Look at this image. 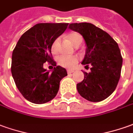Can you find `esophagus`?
Here are the masks:
<instances>
[{
    "mask_svg": "<svg viewBox=\"0 0 133 133\" xmlns=\"http://www.w3.org/2000/svg\"><path fill=\"white\" fill-rule=\"evenodd\" d=\"M74 72H75L74 70H69V69L67 70V73H68V74H71V73H73Z\"/></svg>",
    "mask_w": 133,
    "mask_h": 133,
    "instance_id": "1",
    "label": "esophagus"
}]
</instances>
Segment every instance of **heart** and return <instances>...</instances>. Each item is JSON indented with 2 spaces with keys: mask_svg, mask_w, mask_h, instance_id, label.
<instances>
[{
  "mask_svg": "<svg viewBox=\"0 0 133 133\" xmlns=\"http://www.w3.org/2000/svg\"><path fill=\"white\" fill-rule=\"evenodd\" d=\"M67 38L75 46L79 45L82 43V36L76 32H72L67 35ZM60 43L59 38L54 40L52 44V52L56 54L58 51V45ZM79 61V58L77 56H60L58 58V62L63 67L72 69L74 68Z\"/></svg>",
  "mask_w": 133,
  "mask_h": 133,
  "instance_id": "obj_1",
  "label": "heart"
}]
</instances>
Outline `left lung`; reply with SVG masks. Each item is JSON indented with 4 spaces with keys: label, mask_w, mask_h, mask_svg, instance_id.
<instances>
[{
    "label": "left lung",
    "mask_w": 133,
    "mask_h": 133,
    "mask_svg": "<svg viewBox=\"0 0 133 133\" xmlns=\"http://www.w3.org/2000/svg\"><path fill=\"white\" fill-rule=\"evenodd\" d=\"M69 28L82 35L87 48L82 64L91 66L77 83L79 95L91 102L107 98L117 88L121 75L122 57L118 44L107 32L90 23H72Z\"/></svg>",
    "instance_id": "obj_1"
}]
</instances>
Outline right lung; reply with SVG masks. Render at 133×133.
Here are the masks:
<instances>
[{"label": "right lung", "mask_w": 133, "mask_h": 133, "mask_svg": "<svg viewBox=\"0 0 133 133\" xmlns=\"http://www.w3.org/2000/svg\"><path fill=\"white\" fill-rule=\"evenodd\" d=\"M68 23H40L23 34L12 54L11 74L17 88L24 98L36 104L54 98L60 81L67 75L66 70L56 66L51 47L54 40L64 32ZM56 66L48 72L43 64Z\"/></svg>", "instance_id": "add662e5"}]
</instances>
